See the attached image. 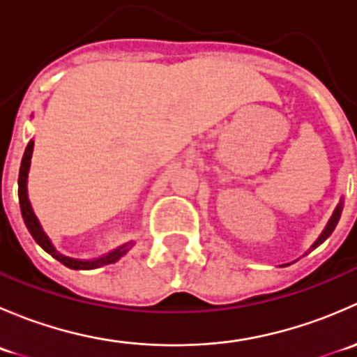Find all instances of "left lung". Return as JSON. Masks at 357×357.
I'll list each match as a JSON object with an SVG mask.
<instances>
[{
	"label": "left lung",
	"mask_w": 357,
	"mask_h": 357,
	"mask_svg": "<svg viewBox=\"0 0 357 357\" xmlns=\"http://www.w3.org/2000/svg\"><path fill=\"white\" fill-rule=\"evenodd\" d=\"M342 208H344V197H340V202H338V204H337V207H335L333 214L330 215V219H328V222H326V226H325V228H323V231L319 233V236H318V238L314 240V242H312V245L309 247V250L305 252V254H309V252H311V250H314L316 247H319V245H321V243L325 242V240L328 238L330 235H332V233H333V229L337 228L338 221H340ZM305 254H304V255H305ZM291 262H295V261H291ZM291 262H287V264H282V266H283V268H285V266H290Z\"/></svg>",
	"instance_id": "obj_1"
}]
</instances>
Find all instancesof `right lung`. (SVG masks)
<instances>
[{
	"label": "right lung",
	"mask_w": 357,
	"mask_h": 357,
	"mask_svg": "<svg viewBox=\"0 0 357 357\" xmlns=\"http://www.w3.org/2000/svg\"><path fill=\"white\" fill-rule=\"evenodd\" d=\"M32 150H34V142H29L27 146H25V152L22 157V164H20V172H19V202H20V211H22V218L25 226H27L29 233L32 235V238L38 242V245L41 248H45L50 255L56 259V261L62 262L63 266L70 269H96L102 268V266L107 264H114L117 262L122 255L128 254L131 250L135 242L129 240V242L122 243V245L115 247L114 250L107 252V254L100 255V257L95 259H74L68 257V255L60 254L56 250L55 245H53L52 238L46 235V231L43 229L41 222H39L38 215L34 214V208H32L31 200H29V193H27V178H29V169H31V158H32Z\"/></svg>",
	"instance_id": "add662e5"
}]
</instances>
